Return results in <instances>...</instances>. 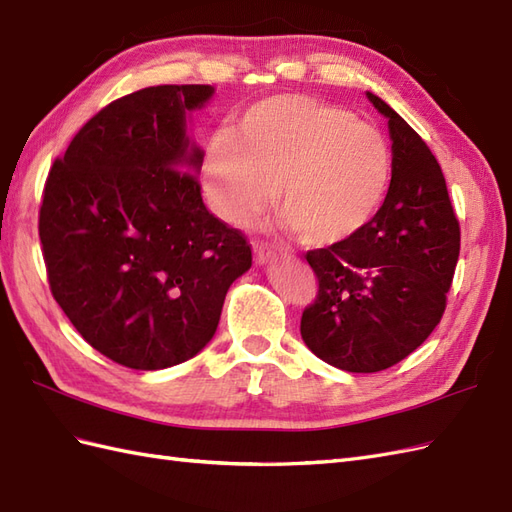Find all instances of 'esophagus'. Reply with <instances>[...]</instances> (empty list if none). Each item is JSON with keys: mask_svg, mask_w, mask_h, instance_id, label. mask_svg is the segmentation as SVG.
<instances>
[{"mask_svg": "<svg viewBox=\"0 0 512 512\" xmlns=\"http://www.w3.org/2000/svg\"><path fill=\"white\" fill-rule=\"evenodd\" d=\"M255 259L257 264H270V261L277 259V253H274L266 244H255Z\"/></svg>", "mask_w": 512, "mask_h": 512, "instance_id": "esophagus-1", "label": "esophagus"}]
</instances>
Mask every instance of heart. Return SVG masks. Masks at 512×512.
Here are the masks:
<instances>
[{"mask_svg": "<svg viewBox=\"0 0 512 512\" xmlns=\"http://www.w3.org/2000/svg\"><path fill=\"white\" fill-rule=\"evenodd\" d=\"M201 177L214 212L242 225L274 199L307 246L342 244L368 227L391 179L385 136L355 114L309 95L253 103L231 134L207 142Z\"/></svg>", "mask_w": 512, "mask_h": 512, "instance_id": "b5f03b06", "label": "heart"}]
</instances>
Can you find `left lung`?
Returning a JSON list of instances; mask_svg holds the SVG:
<instances>
[{
    "label": "left lung",
    "instance_id": "left-lung-1",
    "mask_svg": "<svg viewBox=\"0 0 512 512\" xmlns=\"http://www.w3.org/2000/svg\"><path fill=\"white\" fill-rule=\"evenodd\" d=\"M368 97L389 119V190L355 238L305 253L318 294L300 318L313 355L359 374L387 370L426 342L445 311L461 253V227L437 157L396 110Z\"/></svg>",
    "mask_w": 512,
    "mask_h": 512
}]
</instances>
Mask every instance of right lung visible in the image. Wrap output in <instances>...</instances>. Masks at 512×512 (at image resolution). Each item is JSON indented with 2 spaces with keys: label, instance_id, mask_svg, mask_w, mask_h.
<instances>
[{
  "label": "right lung",
  "instance_id": "obj_1",
  "mask_svg": "<svg viewBox=\"0 0 512 512\" xmlns=\"http://www.w3.org/2000/svg\"><path fill=\"white\" fill-rule=\"evenodd\" d=\"M214 95L164 84L108 103L51 166L38 235L49 290L86 342L131 370L192 359L251 268L240 229L207 212L186 114Z\"/></svg>",
  "mask_w": 512,
  "mask_h": 512
}]
</instances>
